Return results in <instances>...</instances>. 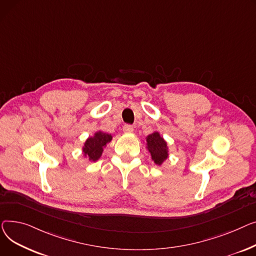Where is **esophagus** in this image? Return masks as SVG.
Listing matches in <instances>:
<instances>
[{"instance_id":"1","label":"esophagus","mask_w":256,"mask_h":256,"mask_svg":"<svg viewBox=\"0 0 256 256\" xmlns=\"http://www.w3.org/2000/svg\"><path fill=\"white\" fill-rule=\"evenodd\" d=\"M123 131L125 133H132L133 132V126H131V125H124L123 126Z\"/></svg>"}]
</instances>
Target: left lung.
Wrapping results in <instances>:
<instances>
[{
  "mask_svg": "<svg viewBox=\"0 0 256 256\" xmlns=\"http://www.w3.org/2000/svg\"><path fill=\"white\" fill-rule=\"evenodd\" d=\"M146 148L151 155L152 160L158 166L166 161L170 156V148L166 140H165L158 131L148 134L146 136Z\"/></svg>",
  "mask_w": 256,
  "mask_h": 256,
  "instance_id": "left-lung-1",
  "label": "left lung"
}]
</instances>
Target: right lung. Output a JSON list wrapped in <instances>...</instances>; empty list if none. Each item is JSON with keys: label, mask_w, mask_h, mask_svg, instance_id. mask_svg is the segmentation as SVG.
I'll return each mask as SVG.
<instances>
[{"label": "right lung", "mask_w": 256, "mask_h": 256, "mask_svg": "<svg viewBox=\"0 0 256 256\" xmlns=\"http://www.w3.org/2000/svg\"><path fill=\"white\" fill-rule=\"evenodd\" d=\"M112 140V135L103 131H96L93 136L86 140L82 146V155L88 158V161L96 162L102 156L104 148Z\"/></svg>", "instance_id": "obj_1"}]
</instances>
